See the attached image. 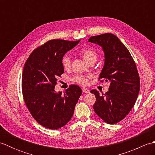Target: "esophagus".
<instances>
[{"instance_id": "obj_1", "label": "esophagus", "mask_w": 155, "mask_h": 155, "mask_svg": "<svg viewBox=\"0 0 155 155\" xmlns=\"http://www.w3.org/2000/svg\"><path fill=\"white\" fill-rule=\"evenodd\" d=\"M83 93H89L90 91L87 88H83Z\"/></svg>"}]
</instances>
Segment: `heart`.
<instances>
[{
  "mask_svg": "<svg viewBox=\"0 0 155 155\" xmlns=\"http://www.w3.org/2000/svg\"><path fill=\"white\" fill-rule=\"evenodd\" d=\"M79 52L84 60L87 62H88V63L92 61H96L98 57L97 52L95 51L94 49L90 47H87L81 49ZM71 64V58L70 57V55L68 54H64L62 58V67H63L64 69H67L68 68H70ZM72 81L74 82V83L79 84L81 85H86L88 83L87 77L81 74L75 75L74 77L72 78Z\"/></svg>",
  "mask_w": 155,
  "mask_h": 155,
  "instance_id": "obj_1",
  "label": "heart"
}]
</instances>
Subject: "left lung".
Instances as JSON below:
<instances>
[{
    "instance_id": "obj_1",
    "label": "left lung",
    "mask_w": 155,
    "mask_h": 155,
    "mask_svg": "<svg viewBox=\"0 0 155 155\" xmlns=\"http://www.w3.org/2000/svg\"><path fill=\"white\" fill-rule=\"evenodd\" d=\"M88 42L103 48L104 65L98 79L110 83L108 91L102 96L97 90L91 91L96 97L93 109L108 124L117 123L129 113L139 95L140 77L136 64L126 47L113 34L93 36Z\"/></svg>"
}]
</instances>
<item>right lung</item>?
<instances>
[{"mask_svg": "<svg viewBox=\"0 0 155 155\" xmlns=\"http://www.w3.org/2000/svg\"><path fill=\"white\" fill-rule=\"evenodd\" d=\"M79 42L48 41L35 49L25 64L22 92L25 104L35 120L49 129H58L71 119L82 94L76 84L63 94L54 91L58 77L64 72L62 57Z\"/></svg>", "mask_w": 155, "mask_h": 155, "instance_id": "right-lung-1", "label": "right lung"}]
</instances>
